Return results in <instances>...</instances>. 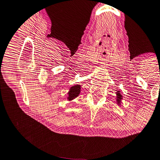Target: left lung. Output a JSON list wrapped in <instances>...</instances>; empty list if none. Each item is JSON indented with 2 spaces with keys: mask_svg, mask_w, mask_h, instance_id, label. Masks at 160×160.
Masks as SVG:
<instances>
[{
  "mask_svg": "<svg viewBox=\"0 0 160 160\" xmlns=\"http://www.w3.org/2000/svg\"><path fill=\"white\" fill-rule=\"evenodd\" d=\"M122 99H123V96L122 94H121V91L119 90L117 91V92H116V102H117V104L118 105V106L122 105Z\"/></svg>",
  "mask_w": 160,
  "mask_h": 160,
  "instance_id": "obj_1",
  "label": "left lung"
}]
</instances>
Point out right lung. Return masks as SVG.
Listing matches in <instances>:
<instances>
[{"instance_id":"right-lung-1","label":"right lung","mask_w":160,"mask_h":160,"mask_svg":"<svg viewBox=\"0 0 160 160\" xmlns=\"http://www.w3.org/2000/svg\"><path fill=\"white\" fill-rule=\"evenodd\" d=\"M81 86L78 84L75 85L70 88L69 92L67 93V94H68V96L67 98V100L71 101L75 99L77 97H78L81 93Z\"/></svg>"}]
</instances>
